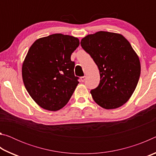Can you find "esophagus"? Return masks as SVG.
Returning a JSON list of instances; mask_svg holds the SVG:
<instances>
[{
	"mask_svg": "<svg viewBox=\"0 0 156 156\" xmlns=\"http://www.w3.org/2000/svg\"><path fill=\"white\" fill-rule=\"evenodd\" d=\"M80 80H81L82 82L85 81V80H86V76H82V77H80Z\"/></svg>",
	"mask_w": 156,
	"mask_h": 156,
	"instance_id": "34e87169",
	"label": "esophagus"
}]
</instances>
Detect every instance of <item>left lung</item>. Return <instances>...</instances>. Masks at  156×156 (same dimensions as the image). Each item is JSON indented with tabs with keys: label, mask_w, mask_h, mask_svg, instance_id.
I'll use <instances>...</instances> for the list:
<instances>
[{
	"label": "left lung",
	"mask_w": 156,
	"mask_h": 156,
	"mask_svg": "<svg viewBox=\"0 0 156 156\" xmlns=\"http://www.w3.org/2000/svg\"><path fill=\"white\" fill-rule=\"evenodd\" d=\"M83 49L98 67V86L91 90L100 107L116 109L130 98L140 76V62L131 44L121 34L98 31L81 40Z\"/></svg>",
	"instance_id": "left-lung-1"
}]
</instances>
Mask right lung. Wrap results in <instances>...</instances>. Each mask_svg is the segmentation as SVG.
Returning a JSON list of instances; mask_svg holds the SVG:
<instances>
[{
    "label": "right lung",
    "mask_w": 156,
    "mask_h": 156,
    "mask_svg": "<svg viewBox=\"0 0 156 156\" xmlns=\"http://www.w3.org/2000/svg\"><path fill=\"white\" fill-rule=\"evenodd\" d=\"M78 38L54 34L39 38L29 49L22 67L29 94L39 106L58 111L65 106L79 83L71 55Z\"/></svg>",
    "instance_id": "obj_1"
}]
</instances>
